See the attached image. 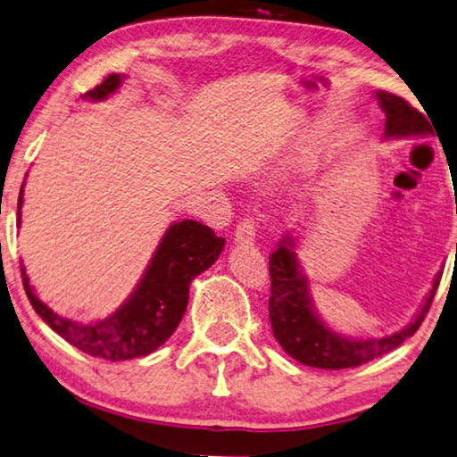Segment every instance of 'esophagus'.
<instances>
[{
    "label": "esophagus",
    "instance_id": "obj_1",
    "mask_svg": "<svg viewBox=\"0 0 457 457\" xmlns=\"http://www.w3.org/2000/svg\"><path fill=\"white\" fill-rule=\"evenodd\" d=\"M236 242L242 244V245H252L256 240V223L252 217H244V220L237 223L236 226Z\"/></svg>",
    "mask_w": 457,
    "mask_h": 457
}]
</instances>
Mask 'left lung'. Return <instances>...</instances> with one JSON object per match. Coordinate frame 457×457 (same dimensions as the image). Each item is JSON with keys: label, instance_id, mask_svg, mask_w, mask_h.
I'll list each match as a JSON object with an SVG mask.
<instances>
[{"label": "left lung", "instance_id": "8db88e82", "mask_svg": "<svg viewBox=\"0 0 457 457\" xmlns=\"http://www.w3.org/2000/svg\"><path fill=\"white\" fill-rule=\"evenodd\" d=\"M376 99L380 101V107L386 113V137L433 134V128L427 120L429 115L425 118L409 101L386 91L376 93ZM293 245L295 242L291 240V236H285V240H280L278 248L270 254V299H268V311L270 313L268 315H270L274 337H277L282 350L296 361H301V364L323 368V370L356 368L393 352L423 323L441 280V274H437L425 305L409 328L385 337H344L331 331L328 325H323L320 317L315 315L309 299L307 278L299 270Z\"/></svg>", "mask_w": 457, "mask_h": 457}]
</instances>
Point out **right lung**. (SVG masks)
<instances>
[{
    "instance_id": "obj_1",
    "label": "right lung",
    "mask_w": 457,
    "mask_h": 457,
    "mask_svg": "<svg viewBox=\"0 0 457 457\" xmlns=\"http://www.w3.org/2000/svg\"><path fill=\"white\" fill-rule=\"evenodd\" d=\"M120 83V75L105 77L104 83L85 93V99H105L118 89ZM21 197L24 185L18 197V223ZM223 244V237H217L212 228L199 221L183 220L172 223L158 244L154 258L150 260L136 291L113 315L97 323L83 325L56 315L34 295L24 268L21 285L36 313L71 345L93 358L132 360L148 356L172 336L187 311L191 280L220 258Z\"/></svg>"
}]
</instances>
